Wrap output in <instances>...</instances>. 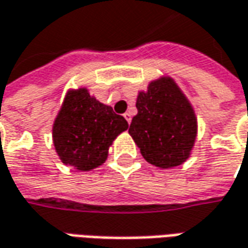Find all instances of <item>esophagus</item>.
I'll return each mask as SVG.
<instances>
[{
    "mask_svg": "<svg viewBox=\"0 0 248 248\" xmlns=\"http://www.w3.org/2000/svg\"><path fill=\"white\" fill-rule=\"evenodd\" d=\"M124 119L127 121V124H130L132 122V115H130V112H124Z\"/></svg>",
    "mask_w": 248,
    "mask_h": 248,
    "instance_id": "obj_1",
    "label": "esophagus"
}]
</instances>
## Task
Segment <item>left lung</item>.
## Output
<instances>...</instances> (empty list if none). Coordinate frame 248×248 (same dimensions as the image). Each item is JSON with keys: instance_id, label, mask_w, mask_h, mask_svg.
<instances>
[{"instance_id": "obj_1", "label": "left lung", "mask_w": 248, "mask_h": 248, "mask_svg": "<svg viewBox=\"0 0 248 248\" xmlns=\"http://www.w3.org/2000/svg\"><path fill=\"white\" fill-rule=\"evenodd\" d=\"M136 107L129 133L148 163L170 169L189 158L198 122L192 106L171 78L151 82L147 92L139 93Z\"/></svg>"}]
</instances>
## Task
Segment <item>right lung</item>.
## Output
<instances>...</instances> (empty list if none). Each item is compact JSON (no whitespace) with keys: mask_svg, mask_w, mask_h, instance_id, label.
<instances>
[{"mask_svg":"<svg viewBox=\"0 0 248 248\" xmlns=\"http://www.w3.org/2000/svg\"><path fill=\"white\" fill-rule=\"evenodd\" d=\"M127 127L124 116L86 88L70 90L53 124L55 150L64 165L88 171L106 162L109 145Z\"/></svg>","mask_w":248,"mask_h":248,"instance_id":"obj_1","label":"right lung"}]
</instances>
